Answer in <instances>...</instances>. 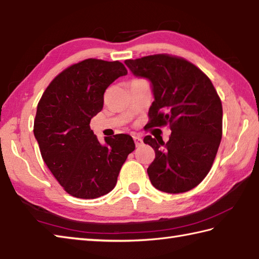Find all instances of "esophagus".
Here are the masks:
<instances>
[{
    "instance_id": "esophagus-1",
    "label": "esophagus",
    "mask_w": 259,
    "mask_h": 259,
    "mask_svg": "<svg viewBox=\"0 0 259 259\" xmlns=\"http://www.w3.org/2000/svg\"><path fill=\"white\" fill-rule=\"evenodd\" d=\"M133 139H134V142H135V145H136L137 147L143 144V140H142L139 135L133 136Z\"/></svg>"
}]
</instances>
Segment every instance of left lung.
<instances>
[{
	"mask_svg": "<svg viewBox=\"0 0 259 259\" xmlns=\"http://www.w3.org/2000/svg\"><path fill=\"white\" fill-rule=\"evenodd\" d=\"M125 63L152 83L149 128L168 124L172 131L166 143L161 136L144 137L155 152L147 167L151 183L166 193L196 188L212 166L223 136V105L212 82L193 63L167 54Z\"/></svg>",
	"mask_w": 259,
	"mask_h": 259,
	"instance_id": "1",
	"label": "left lung"
}]
</instances>
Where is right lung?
I'll return each instance as SVG.
<instances>
[{
	"label": "right lung",
	"instance_id": "right-lung-1",
	"mask_svg": "<svg viewBox=\"0 0 259 259\" xmlns=\"http://www.w3.org/2000/svg\"><path fill=\"white\" fill-rule=\"evenodd\" d=\"M126 73L122 62L89 58L61 71L39 100L33 133L41 156L72 197L96 199L112 191L135 150L127 134L106 137L100 144L89 126L103 109L105 91Z\"/></svg>",
	"mask_w": 259,
	"mask_h": 259
}]
</instances>
